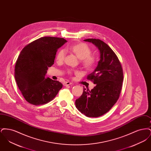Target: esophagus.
<instances>
[{"instance_id":"esophagus-1","label":"esophagus","mask_w":151,"mask_h":151,"mask_svg":"<svg viewBox=\"0 0 151 151\" xmlns=\"http://www.w3.org/2000/svg\"><path fill=\"white\" fill-rule=\"evenodd\" d=\"M72 83H71V82H70V81H65L64 83H63V86H70V85H72Z\"/></svg>"}]
</instances>
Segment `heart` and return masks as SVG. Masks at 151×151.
Masks as SVG:
<instances>
[{"label": "heart", "instance_id": "b5f03b06", "mask_svg": "<svg viewBox=\"0 0 151 151\" xmlns=\"http://www.w3.org/2000/svg\"><path fill=\"white\" fill-rule=\"evenodd\" d=\"M68 49L81 60L82 66L87 70H92L96 65L97 59L91 55L92 50L86 43H76L70 46ZM65 56V50L63 49H60L57 54L56 60L58 62H62L64 60Z\"/></svg>", "mask_w": 151, "mask_h": 151}]
</instances>
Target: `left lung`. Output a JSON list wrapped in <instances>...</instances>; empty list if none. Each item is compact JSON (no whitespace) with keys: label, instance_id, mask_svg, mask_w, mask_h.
Here are the masks:
<instances>
[{"label":"left lung","instance_id":"obj_1","mask_svg":"<svg viewBox=\"0 0 151 151\" xmlns=\"http://www.w3.org/2000/svg\"><path fill=\"white\" fill-rule=\"evenodd\" d=\"M84 41L98 48L100 59L93 72L87 76L96 86L91 91L84 88L75 105L86 116L99 117L109 111L118 100L123 80V70L117 56L106 43L93 38Z\"/></svg>","mask_w":151,"mask_h":151}]
</instances>
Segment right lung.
Returning <instances> with one entry per match:
<instances>
[{
    "instance_id": "1",
    "label": "right lung",
    "mask_w": 151,
    "mask_h": 151,
    "mask_svg": "<svg viewBox=\"0 0 151 151\" xmlns=\"http://www.w3.org/2000/svg\"><path fill=\"white\" fill-rule=\"evenodd\" d=\"M67 41L62 38L44 37L22 50L14 67V78L24 99L39 105L50 102L63 85L46 78L48 67L54 64L58 49Z\"/></svg>"
}]
</instances>
